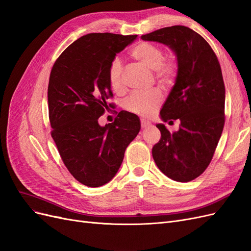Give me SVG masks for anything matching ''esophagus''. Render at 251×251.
Listing matches in <instances>:
<instances>
[{
	"mask_svg": "<svg viewBox=\"0 0 251 251\" xmlns=\"http://www.w3.org/2000/svg\"><path fill=\"white\" fill-rule=\"evenodd\" d=\"M150 126H151V123H150V121H148V120H144V119H141V126H142L143 128L149 127Z\"/></svg>",
	"mask_w": 251,
	"mask_h": 251,
	"instance_id": "34e87169",
	"label": "esophagus"
}]
</instances>
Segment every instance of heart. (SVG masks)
<instances>
[{
    "label": "heart",
    "instance_id": "1",
    "mask_svg": "<svg viewBox=\"0 0 251 251\" xmlns=\"http://www.w3.org/2000/svg\"><path fill=\"white\" fill-rule=\"evenodd\" d=\"M130 55L149 69L154 70L159 81L170 82L176 73V64L171 58H163L162 49L157 45L142 42L130 50ZM110 86L119 91L123 87V66L118 58H114L108 70ZM161 100V93L153 90L149 93H133L125 100L124 107L132 113L149 116L153 113Z\"/></svg>",
    "mask_w": 251,
    "mask_h": 251
}]
</instances>
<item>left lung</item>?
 <instances>
[{
    "label": "left lung",
    "instance_id": "obj_1",
    "mask_svg": "<svg viewBox=\"0 0 251 251\" xmlns=\"http://www.w3.org/2000/svg\"><path fill=\"white\" fill-rule=\"evenodd\" d=\"M141 40L168 46L178 66L160 118L164 123L179 119V130L171 133L163 124H157L161 138L151 154L165 176L192 181L206 170L223 131L225 86L221 67L209 44L188 27L161 28L141 35Z\"/></svg>",
    "mask_w": 251,
    "mask_h": 251
}]
</instances>
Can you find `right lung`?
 I'll list each match as a JSON object with an SVG mask.
<instances>
[{"label":"right lung","mask_w":251,"mask_h":251,"mask_svg":"<svg viewBox=\"0 0 251 251\" xmlns=\"http://www.w3.org/2000/svg\"><path fill=\"white\" fill-rule=\"evenodd\" d=\"M137 35L89 33L72 43L53 65L48 86L51 136L72 176L98 187L110 182L125 151L140 131L136 114L121 111L101 126L100 118L112 97L108 70L116 54Z\"/></svg>","instance_id":"obj_1"}]
</instances>
